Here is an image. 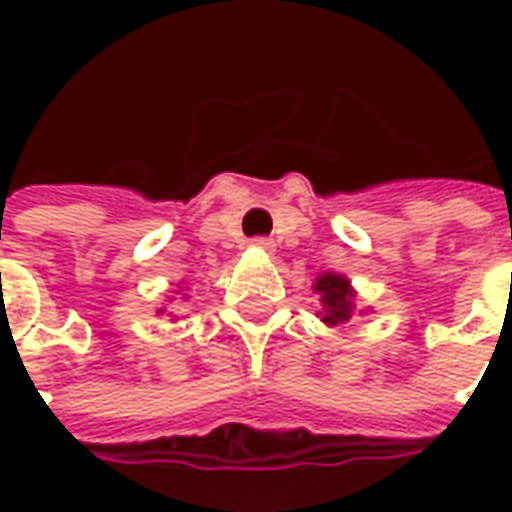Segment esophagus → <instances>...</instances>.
Here are the masks:
<instances>
[{"label": "esophagus", "mask_w": 512, "mask_h": 512, "mask_svg": "<svg viewBox=\"0 0 512 512\" xmlns=\"http://www.w3.org/2000/svg\"><path fill=\"white\" fill-rule=\"evenodd\" d=\"M252 246H257V249H274V241L271 238H252Z\"/></svg>", "instance_id": "34e87169"}]
</instances>
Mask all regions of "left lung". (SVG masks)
<instances>
[{"label":"left lung","mask_w":512,"mask_h":512,"mask_svg":"<svg viewBox=\"0 0 512 512\" xmlns=\"http://www.w3.org/2000/svg\"><path fill=\"white\" fill-rule=\"evenodd\" d=\"M315 290L321 293L323 321L329 326H340V323L351 321V310H354L351 296H354V290L348 285V279L340 277V274H323Z\"/></svg>","instance_id":"1"}]
</instances>
